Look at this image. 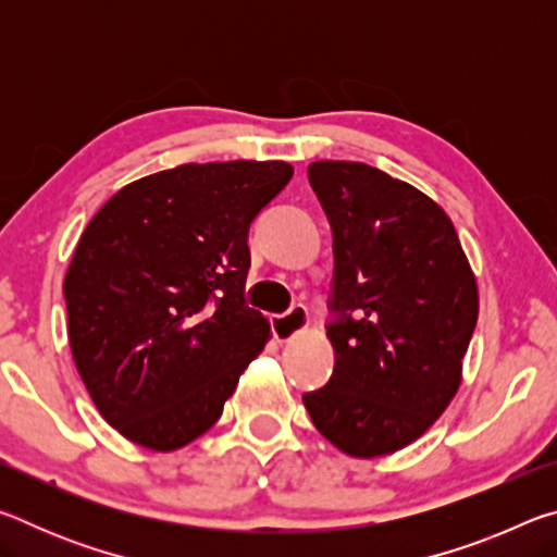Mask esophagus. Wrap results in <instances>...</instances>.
Segmentation results:
<instances>
[{
	"mask_svg": "<svg viewBox=\"0 0 557 557\" xmlns=\"http://www.w3.org/2000/svg\"><path fill=\"white\" fill-rule=\"evenodd\" d=\"M270 329L277 342H289V338H295L307 329V309L301 305H292L285 314L270 317Z\"/></svg>",
	"mask_w": 557,
	"mask_h": 557,
	"instance_id": "34e87169",
	"label": "esophagus"
}]
</instances>
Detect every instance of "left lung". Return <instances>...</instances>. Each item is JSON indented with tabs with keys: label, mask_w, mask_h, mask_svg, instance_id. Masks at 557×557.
<instances>
[{
	"label": "left lung",
	"mask_w": 557,
	"mask_h": 557,
	"mask_svg": "<svg viewBox=\"0 0 557 557\" xmlns=\"http://www.w3.org/2000/svg\"><path fill=\"white\" fill-rule=\"evenodd\" d=\"M307 174L334 235L336 363L301 400L346 455H391L455 398L479 317L474 272L449 215L414 186L361 162Z\"/></svg>",
	"instance_id": "left-lung-1"
}]
</instances>
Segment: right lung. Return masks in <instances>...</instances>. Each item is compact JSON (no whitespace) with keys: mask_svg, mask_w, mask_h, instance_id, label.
Wrapping results in <instances>:
<instances>
[{"mask_svg":"<svg viewBox=\"0 0 557 557\" xmlns=\"http://www.w3.org/2000/svg\"><path fill=\"white\" fill-rule=\"evenodd\" d=\"M287 162L182 164L132 182L92 215L65 272L69 342L92 403L154 451L201 437L270 324L245 305L248 231Z\"/></svg>","mask_w":557,"mask_h":557,"instance_id":"add662e5","label":"right lung"}]
</instances>
